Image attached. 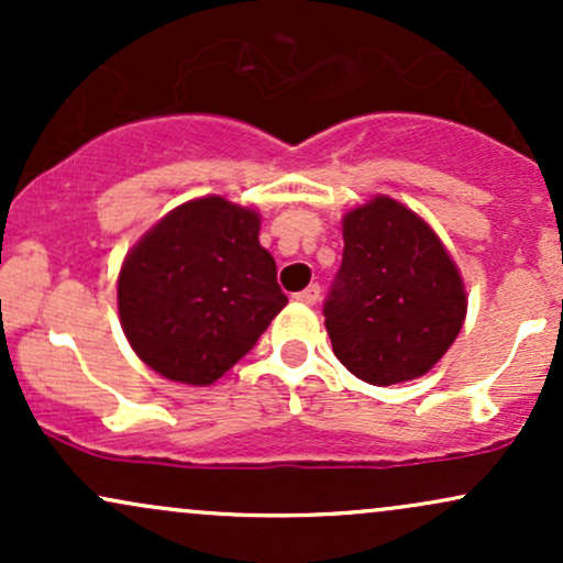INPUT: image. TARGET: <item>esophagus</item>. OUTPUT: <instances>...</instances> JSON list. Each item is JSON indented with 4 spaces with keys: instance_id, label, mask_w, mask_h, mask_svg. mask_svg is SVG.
<instances>
[{
    "instance_id": "obj_1",
    "label": "esophagus",
    "mask_w": 563,
    "mask_h": 563,
    "mask_svg": "<svg viewBox=\"0 0 563 563\" xmlns=\"http://www.w3.org/2000/svg\"><path fill=\"white\" fill-rule=\"evenodd\" d=\"M296 301L309 303V307H312V303H318L320 301V286H318V283H312V286L299 290V294H296Z\"/></svg>"
}]
</instances>
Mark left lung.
I'll use <instances>...</instances> for the list:
<instances>
[{"instance_id": "1", "label": "left lung", "mask_w": 563, "mask_h": 563, "mask_svg": "<svg viewBox=\"0 0 563 563\" xmlns=\"http://www.w3.org/2000/svg\"><path fill=\"white\" fill-rule=\"evenodd\" d=\"M341 232L344 260L322 309L333 354L373 386L426 376L466 320L461 269L429 222L389 196L346 211Z\"/></svg>"}]
</instances>
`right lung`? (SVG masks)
Instances as JSON below:
<instances>
[{
    "label": "right lung",
    "mask_w": 563,
    "mask_h": 563,
    "mask_svg": "<svg viewBox=\"0 0 563 563\" xmlns=\"http://www.w3.org/2000/svg\"><path fill=\"white\" fill-rule=\"evenodd\" d=\"M260 228V211L203 196L172 209L129 251L119 320L158 376L211 386L286 307Z\"/></svg>",
    "instance_id": "right-lung-1"
}]
</instances>
